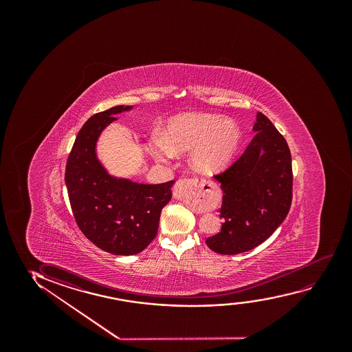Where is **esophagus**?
Wrapping results in <instances>:
<instances>
[{
	"label": "esophagus",
	"mask_w": 352,
	"mask_h": 352,
	"mask_svg": "<svg viewBox=\"0 0 352 352\" xmlns=\"http://www.w3.org/2000/svg\"><path fill=\"white\" fill-rule=\"evenodd\" d=\"M214 188V184L206 180H179L173 188V197L182 199L185 195L190 193L193 201L199 203L204 210H212L215 204V199L212 198Z\"/></svg>",
	"instance_id": "esophagus-1"
}]
</instances>
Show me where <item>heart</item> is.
I'll return each instance as SVG.
<instances>
[{
  "mask_svg": "<svg viewBox=\"0 0 352 352\" xmlns=\"http://www.w3.org/2000/svg\"><path fill=\"white\" fill-rule=\"evenodd\" d=\"M241 142L239 127L223 116L186 114L169 121L164 137L156 135L148 151L157 162H167L177 155L192 151V166L201 172L225 168Z\"/></svg>",
  "mask_w": 352,
  "mask_h": 352,
  "instance_id": "b5f03b06",
  "label": "heart"
}]
</instances>
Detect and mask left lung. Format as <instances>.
I'll list each match as a JSON object with an SVG mask.
<instances>
[{"label": "left lung", "mask_w": 352, "mask_h": 352, "mask_svg": "<svg viewBox=\"0 0 352 352\" xmlns=\"http://www.w3.org/2000/svg\"><path fill=\"white\" fill-rule=\"evenodd\" d=\"M256 135L244 154L214 178L221 184V231L207 245L221 255L251 250L283 223L292 202L289 145L272 121L257 113Z\"/></svg>", "instance_id": "8db88e82"}]
</instances>
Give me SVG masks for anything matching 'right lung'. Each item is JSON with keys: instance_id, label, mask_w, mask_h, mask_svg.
Listing matches in <instances>:
<instances>
[{"instance_id": "1", "label": "right lung", "mask_w": 352, "mask_h": 352, "mask_svg": "<svg viewBox=\"0 0 352 352\" xmlns=\"http://www.w3.org/2000/svg\"><path fill=\"white\" fill-rule=\"evenodd\" d=\"M132 106L113 107L84 124L68 156L65 173L78 227L89 241L113 255H135L153 241L162 208L172 198L174 180L138 184L116 178L97 157V140L116 116Z\"/></svg>"}]
</instances>
